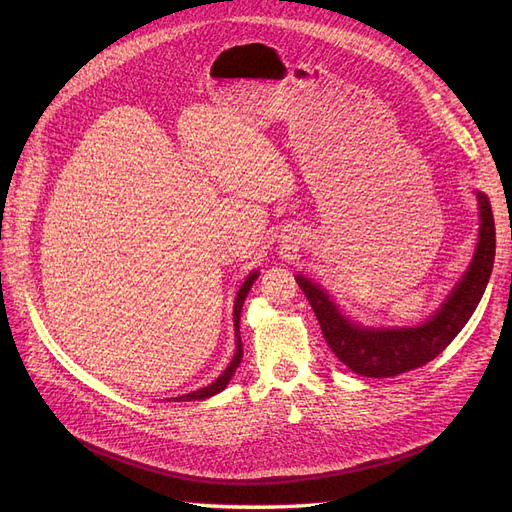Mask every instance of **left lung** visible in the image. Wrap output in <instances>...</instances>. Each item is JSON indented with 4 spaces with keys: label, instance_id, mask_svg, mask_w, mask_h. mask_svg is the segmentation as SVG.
<instances>
[{
    "label": "left lung",
    "instance_id": "1",
    "mask_svg": "<svg viewBox=\"0 0 512 512\" xmlns=\"http://www.w3.org/2000/svg\"><path fill=\"white\" fill-rule=\"evenodd\" d=\"M479 207V232L473 259L444 303L419 326L375 328L346 317L326 288L303 274L294 276L324 332L332 353L365 378H392L436 359L459 334L486 292L494 255L496 228L488 195L475 193Z\"/></svg>",
    "mask_w": 512,
    "mask_h": 512
}]
</instances>
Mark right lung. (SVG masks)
Listing matches in <instances>:
<instances>
[{
  "label": "right lung",
  "mask_w": 512,
  "mask_h": 512,
  "mask_svg": "<svg viewBox=\"0 0 512 512\" xmlns=\"http://www.w3.org/2000/svg\"><path fill=\"white\" fill-rule=\"evenodd\" d=\"M257 278H259V272H257V270H255V272H251V274L247 276V280L242 282V286H240V290H238V294H236V301H234V336H236V351H234V357H232L230 365H228V367L218 375V378H215V382H211L209 386L199 388V390H195V392H188V394L176 396V398H174L176 402H178V400H205V398H209V396H215L218 392H222V390L228 386V382L232 380L234 371L238 369V365H240V361H242L240 309H242V303H245L247 294H249V290H251V286L255 284V280H257Z\"/></svg>",
  "instance_id": "add662e5"
}]
</instances>
